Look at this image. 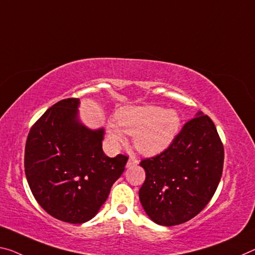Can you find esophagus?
I'll list each match as a JSON object with an SVG mask.
<instances>
[{
	"label": "esophagus",
	"instance_id": "obj_1",
	"mask_svg": "<svg viewBox=\"0 0 255 255\" xmlns=\"http://www.w3.org/2000/svg\"><path fill=\"white\" fill-rule=\"evenodd\" d=\"M138 164V159L135 155H130L128 159L127 162V167H131V165H137Z\"/></svg>",
	"mask_w": 255,
	"mask_h": 255
}]
</instances>
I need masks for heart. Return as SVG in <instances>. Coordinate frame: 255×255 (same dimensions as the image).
Returning a JSON list of instances; mask_svg holds the SVG:
<instances>
[{
	"mask_svg": "<svg viewBox=\"0 0 255 255\" xmlns=\"http://www.w3.org/2000/svg\"><path fill=\"white\" fill-rule=\"evenodd\" d=\"M116 125L110 126L113 140H123L124 134L134 135L135 145L145 154H156L167 148L178 134L180 117L173 110L165 111L159 107H130L117 113Z\"/></svg>",
	"mask_w": 255,
	"mask_h": 255,
	"instance_id": "b5f03b06",
	"label": "heart"
}]
</instances>
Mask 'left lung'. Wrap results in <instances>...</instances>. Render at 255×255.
<instances>
[{"label":"left lung","mask_w":255,"mask_h":255,"mask_svg":"<svg viewBox=\"0 0 255 255\" xmlns=\"http://www.w3.org/2000/svg\"><path fill=\"white\" fill-rule=\"evenodd\" d=\"M224 157L215 124L197 113L164 151L140 161L146 177L138 194L147 216L169 227L199 215L217 191Z\"/></svg>","instance_id":"8db88e82"}]
</instances>
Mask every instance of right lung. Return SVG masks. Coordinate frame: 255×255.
Listing matches in <instances>:
<instances>
[{
	"instance_id": "add662e5",
	"label": "right lung",
	"mask_w": 255,
	"mask_h": 255,
	"mask_svg": "<svg viewBox=\"0 0 255 255\" xmlns=\"http://www.w3.org/2000/svg\"><path fill=\"white\" fill-rule=\"evenodd\" d=\"M79 99L59 101L31 126L25 147V173L35 200L56 219L83 224L107 201L128 156L109 157L103 129L77 121Z\"/></svg>"
}]
</instances>
